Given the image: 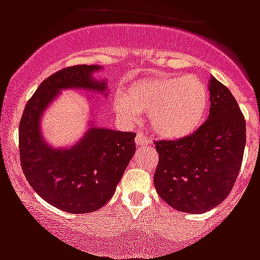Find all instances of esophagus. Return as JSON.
<instances>
[{
	"mask_svg": "<svg viewBox=\"0 0 260 260\" xmlns=\"http://www.w3.org/2000/svg\"><path fill=\"white\" fill-rule=\"evenodd\" d=\"M135 142H136V144L138 146H147V144H150V139L147 138L146 135L143 134V132H139L138 135H136V138H135Z\"/></svg>",
	"mask_w": 260,
	"mask_h": 260,
	"instance_id": "esophagus-1",
	"label": "esophagus"
}]
</instances>
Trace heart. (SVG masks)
<instances>
[{"mask_svg":"<svg viewBox=\"0 0 260 260\" xmlns=\"http://www.w3.org/2000/svg\"><path fill=\"white\" fill-rule=\"evenodd\" d=\"M114 102L118 112L132 120L139 112L148 113L151 128L159 136L179 139L202 124L209 91L197 75H158L134 83Z\"/></svg>","mask_w":260,"mask_h":260,"instance_id":"b5f03b06","label":"heart"}]
</instances>
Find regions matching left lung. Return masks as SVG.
<instances>
[{"instance_id":"obj_1","label":"left lung","mask_w":260,"mask_h":260,"mask_svg":"<svg viewBox=\"0 0 260 260\" xmlns=\"http://www.w3.org/2000/svg\"><path fill=\"white\" fill-rule=\"evenodd\" d=\"M209 117L193 134L155 142L154 183L163 201L185 213H204L234 187L246 147V120L228 87L210 79Z\"/></svg>"}]
</instances>
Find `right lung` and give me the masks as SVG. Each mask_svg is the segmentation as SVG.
Here are the masks:
<instances>
[{"mask_svg":"<svg viewBox=\"0 0 260 260\" xmlns=\"http://www.w3.org/2000/svg\"><path fill=\"white\" fill-rule=\"evenodd\" d=\"M98 66L66 67L44 79L26 102L18 126L22 173L32 189L69 213L100 209L114 194L136 150L134 132L91 126L69 150L51 148L40 135V116L62 89L104 91L105 82L91 78Z\"/></svg>","mask_w":260,"mask_h":260,"instance_id":"obj_1","label":"right lung"}]
</instances>
